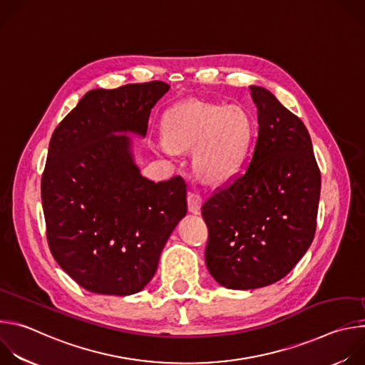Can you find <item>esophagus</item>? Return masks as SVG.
Instances as JSON below:
<instances>
[{
  "mask_svg": "<svg viewBox=\"0 0 365 365\" xmlns=\"http://www.w3.org/2000/svg\"><path fill=\"white\" fill-rule=\"evenodd\" d=\"M200 206H202V196L196 192H192L187 195V207L189 212L192 214H199L200 212Z\"/></svg>",
  "mask_w": 365,
  "mask_h": 365,
  "instance_id": "1",
  "label": "esophagus"
}]
</instances>
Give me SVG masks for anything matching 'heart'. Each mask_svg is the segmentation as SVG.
<instances>
[{
	"mask_svg": "<svg viewBox=\"0 0 365 365\" xmlns=\"http://www.w3.org/2000/svg\"><path fill=\"white\" fill-rule=\"evenodd\" d=\"M162 133L170 150H193V169L202 180L220 183L238 169L252 135V123L241 107L186 99L165 113Z\"/></svg>",
	"mask_w": 365,
	"mask_h": 365,
	"instance_id": "obj_1",
	"label": "heart"
}]
</instances>
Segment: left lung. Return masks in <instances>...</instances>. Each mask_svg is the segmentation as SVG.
<instances>
[{
    "label": "left lung",
    "instance_id": "obj_1",
    "mask_svg": "<svg viewBox=\"0 0 365 365\" xmlns=\"http://www.w3.org/2000/svg\"><path fill=\"white\" fill-rule=\"evenodd\" d=\"M258 137L247 170L202 206L205 263L234 290L283 279L317 231L321 172L304 124L266 88L250 86Z\"/></svg>",
    "mask_w": 365,
    "mask_h": 365
}]
</instances>
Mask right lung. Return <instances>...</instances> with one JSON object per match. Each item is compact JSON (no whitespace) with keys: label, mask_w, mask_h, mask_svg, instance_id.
<instances>
[{"label":"right lung","mask_w":365,"mask_h":365,"mask_svg":"<svg viewBox=\"0 0 365 365\" xmlns=\"http://www.w3.org/2000/svg\"><path fill=\"white\" fill-rule=\"evenodd\" d=\"M160 81L92 89L56 127L41 176L47 242L58 264L98 294L141 292L187 212L180 176L140 173L130 134L145 137Z\"/></svg>","instance_id":"obj_1"}]
</instances>
